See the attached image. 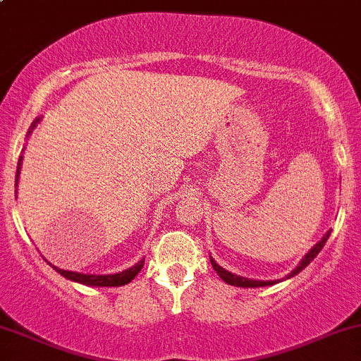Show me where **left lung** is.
<instances>
[{
    "label": "left lung",
    "mask_w": 361,
    "mask_h": 361,
    "mask_svg": "<svg viewBox=\"0 0 361 361\" xmlns=\"http://www.w3.org/2000/svg\"><path fill=\"white\" fill-rule=\"evenodd\" d=\"M329 236H331V231H327L326 235H324V238L320 240L319 243H317L315 247L312 248V250L308 252L307 255L303 257L302 262L298 264V267L293 269L291 274L286 276L288 279H290V277H293V276H296V274H298V272H302L303 269L307 267V265L310 264L312 260H314L317 255H319V252L324 248V245H326V241L329 240ZM211 264H212L214 271H216L217 274H219L221 279L226 281V283H228V284H231V286H240V288H262V286H272V284H276L277 281H279V279H276V281H259V279H248V277H241V276L231 274V272H228V271H226V269L221 267L219 264H216V260H214L212 257H211Z\"/></svg>",
    "instance_id": "obj_1"
}]
</instances>
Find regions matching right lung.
<instances>
[{"label":"right lung","mask_w":361,"mask_h":361,"mask_svg":"<svg viewBox=\"0 0 361 361\" xmlns=\"http://www.w3.org/2000/svg\"><path fill=\"white\" fill-rule=\"evenodd\" d=\"M39 121H41V118H35L32 126H30L29 133L32 132ZM29 133H27V135H29ZM20 166H22V156H20V159H18L17 178H15V183H18V174H20V169H22ZM142 267H144V259H142L138 264L133 265V267L118 272V274L96 276V274H82V272H73V271H63V269H58L53 265V269L58 272V274H61L63 277H66V279H70V281H75V283L85 284V286H123V284H128L130 281H132L133 277L140 272Z\"/></svg>","instance_id":"obj_1"}]
</instances>
